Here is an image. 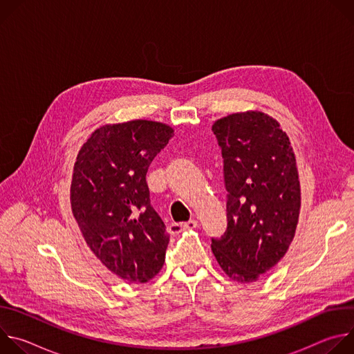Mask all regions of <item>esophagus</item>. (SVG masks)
Returning a JSON list of instances; mask_svg holds the SVG:
<instances>
[{
  "mask_svg": "<svg viewBox=\"0 0 354 354\" xmlns=\"http://www.w3.org/2000/svg\"><path fill=\"white\" fill-rule=\"evenodd\" d=\"M196 227H197V221L196 220H189L186 223H172L168 227V232L175 235V234H179L183 230H193Z\"/></svg>",
  "mask_w": 354,
  "mask_h": 354,
  "instance_id": "34e87169",
  "label": "esophagus"
}]
</instances>
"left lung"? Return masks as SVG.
<instances>
[{
	"label": "left lung",
	"instance_id": "1",
	"mask_svg": "<svg viewBox=\"0 0 354 354\" xmlns=\"http://www.w3.org/2000/svg\"><path fill=\"white\" fill-rule=\"evenodd\" d=\"M213 133L221 148L227 190V230L212 238L225 274L257 281L286 255L294 238L301 192L287 134L262 112L218 119Z\"/></svg>",
	"mask_w": 354,
	"mask_h": 354
}]
</instances>
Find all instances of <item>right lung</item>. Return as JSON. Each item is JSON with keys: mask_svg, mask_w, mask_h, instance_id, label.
I'll list each match as a JSON object with an SVG mask.
<instances>
[{"mask_svg": "<svg viewBox=\"0 0 354 354\" xmlns=\"http://www.w3.org/2000/svg\"><path fill=\"white\" fill-rule=\"evenodd\" d=\"M172 136V127L151 120L106 124L74 164L70 198L80 230L96 258L130 283H147L165 262L169 235L145 175Z\"/></svg>", "mask_w": 354, "mask_h": 354, "instance_id": "add662e5", "label": "right lung"}]
</instances>
